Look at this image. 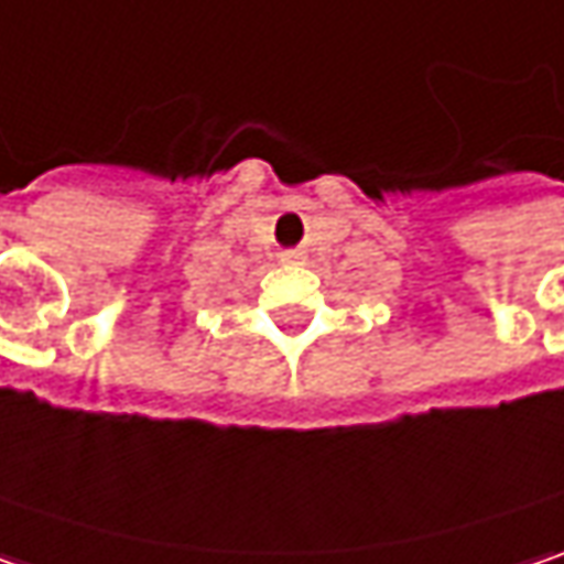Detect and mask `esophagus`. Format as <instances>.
<instances>
[{
    "label": "esophagus",
    "instance_id": "34e87169",
    "mask_svg": "<svg viewBox=\"0 0 564 564\" xmlns=\"http://www.w3.org/2000/svg\"><path fill=\"white\" fill-rule=\"evenodd\" d=\"M281 261L283 264H303V261H306V252H303V249H286V252H281Z\"/></svg>",
    "mask_w": 564,
    "mask_h": 564
}]
</instances>
